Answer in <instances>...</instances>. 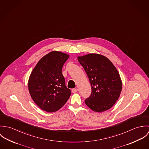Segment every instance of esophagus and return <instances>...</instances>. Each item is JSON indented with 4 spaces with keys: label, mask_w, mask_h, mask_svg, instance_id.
Wrapping results in <instances>:
<instances>
[{
    "label": "esophagus",
    "mask_w": 149,
    "mask_h": 149,
    "mask_svg": "<svg viewBox=\"0 0 149 149\" xmlns=\"http://www.w3.org/2000/svg\"><path fill=\"white\" fill-rule=\"evenodd\" d=\"M77 91H78L77 88H73V89H72V93H76L77 92Z\"/></svg>",
    "instance_id": "34e87169"
}]
</instances>
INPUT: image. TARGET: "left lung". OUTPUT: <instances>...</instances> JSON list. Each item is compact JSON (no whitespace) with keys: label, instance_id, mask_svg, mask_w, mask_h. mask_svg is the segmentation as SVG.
Returning a JSON list of instances; mask_svg holds the SVG:
<instances>
[{"label":"left lung","instance_id":"8db88e82","mask_svg":"<svg viewBox=\"0 0 149 149\" xmlns=\"http://www.w3.org/2000/svg\"><path fill=\"white\" fill-rule=\"evenodd\" d=\"M90 81L92 92L85 100L92 110L101 112L111 108L118 100L122 83L115 66L106 57L88 54L77 57Z\"/></svg>","mask_w":149,"mask_h":149}]
</instances>
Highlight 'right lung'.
Masks as SVG:
<instances>
[{
    "label": "right lung",
    "instance_id": "right-lung-1",
    "mask_svg": "<svg viewBox=\"0 0 149 149\" xmlns=\"http://www.w3.org/2000/svg\"><path fill=\"white\" fill-rule=\"evenodd\" d=\"M69 57L60 52H51L38 61L30 76V96L38 106L47 112L60 109L71 95L62 74L63 66Z\"/></svg>",
    "mask_w": 149,
    "mask_h": 149
}]
</instances>
